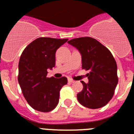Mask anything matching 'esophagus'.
Here are the masks:
<instances>
[{
    "mask_svg": "<svg viewBox=\"0 0 134 134\" xmlns=\"http://www.w3.org/2000/svg\"><path fill=\"white\" fill-rule=\"evenodd\" d=\"M68 82H70V83H74V82H75V81H74V80H72V79H68Z\"/></svg>",
    "mask_w": 134,
    "mask_h": 134,
    "instance_id": "34e87169",
    "label": "esophagus"
}]
</instances>
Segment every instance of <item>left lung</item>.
<instances>
[{
  "mask_svg": "<svg viewBox=\"0 0 134 134\" xmlns=\"http://www.w3.org/2000/svg\"><path fill=\"white\" fill-rule=\"evenodd\" d=\"M82 55V68L89 70L88 82L81 81L83 89L77 94L79 102L89 109L104 107L112 99L118 82V66L109 50L90 37L68 41Z\"/></svg>",
  "mask_w": 134,
  "mask_h": 134,
  "instance_id": "8db88e82",
  "label": "left lung"
}]
</instances>
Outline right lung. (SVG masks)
<instances>
[{
  "label": "right lung",
  "instance_id": "right-lung-1",
  "mask_svg": "<svg viewBox=\"0 0 134 134\" xmlns=\"http://www.w3.org/2000/svg\"><path fill=\"white\" fill-rule=\"evenodd\" d=\"M68 39L39 37L25 48L19 62L18 81L25 99L31 107L49 112L59 102L60 91L66 77H47L48 68L55 64V52Z\"/></svg>",
  "mask_w": 134,
  "mask_h": 134
}]
</instances>
